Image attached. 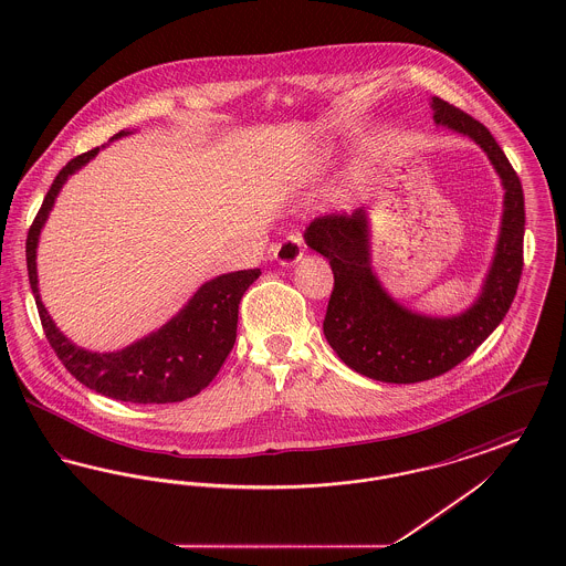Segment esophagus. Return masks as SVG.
<instances>
[{
	"mask_svg": "<svg viewBox=\"0 0 566 566\" xmlns=\"http://www.w3.org/2000/svg\"><path fill=\"white\" fill-rule=\"evenodd\" d=\"M303 250H305L303 238H301L298 233H293V235H289L284 242H280L277 245L271 248V256H273V261H277L280 265L291 268V265H295L296 261H301Z\"/></svg>",
	"mask_w": 566,
	"mask_h": 566,
	"instance_id": "obj_1",
	"label": "esophagus"
}]
</instances>
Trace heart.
I'll use <instances>...</instances> for the list:
<instances>
[{"instance_id":"1","label":"heart","mask_w":566,"mask_h":566,"mask_svg":"<svg viewBox=\"0 0 566 566\" xmlns=\"http://www.w3.org/2000/svg\"><path fill=\"white\" fill-rule=\"evenodd\" d=\"M328 159H331V150H316L314 155H312V159H310V169H314V171H321L323 167H326L328 165ZM363 171L360 169H352V171H348L346 174V178L342 180V185L337 187V197L339 199H352L358 190H360V187H363Z\"/></svg>"}]
</instances>
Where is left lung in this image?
<instances>
[{"instance_id":"obj_1","label":"left lung","mask_w":566,"mask_h":566,"mask_svg":"<svg viewBox=\"0 0 566 566\" xmlns=\"http://www.w3.org/2000/svg\"><path fill=\"white\" fill-rule=\"evenodd\" d=\"M432 120L473 139L501 178L503 216L482 293L460 314L427 316L390 295L371 265L369 214L316 218L305 243L331 263L335 286L324 316V337L360 376L388 384H416L441 376L482 346L512 307L522 275L524 192L512 163L482 123L432 97Z\"/></svg>"}]
</instances>
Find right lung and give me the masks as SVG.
Instances as JSON below:
<instances>
[{
	"mask_svg": "<svg viewBox=\"0 0 566 566\" xmlns=\"http://www.w3.org/2000/svg\"><path fill=\"white\" fill-rule=\"evenodd\" d=\"M134 132H118L112 139ZM109 139V142H112ZM106 148V144L102 146ZM102 148L67 163L54 178L28 235L29 284L46 339L65 369L86 388L125 403H178L199 395L220 371L235 344L240 301L261 270L231 271L201 284L187 305L161 328L116 352H91L67 339L54 324L38 289V242L54 199Z\"/></svg>",
	"mask_w": 566,
	"mask_h": 566,
	"instance_id": "1",
	"label": "right lung"
}]
</instances>
